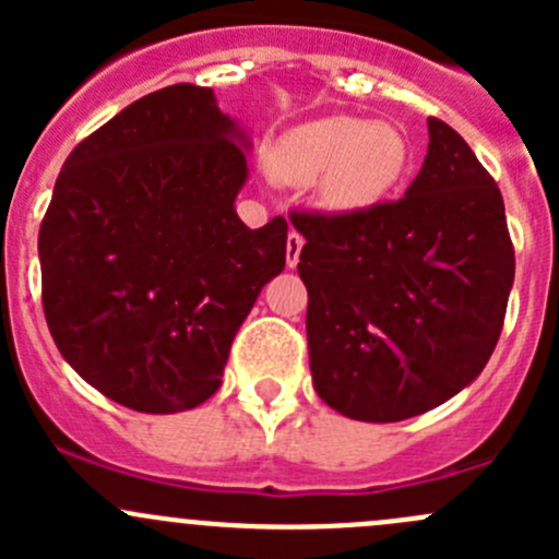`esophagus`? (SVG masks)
<instances>
[{
	"label": "esophagus",
	"instance_id": "esophagus-1",
	"mask_svg": "<svg viewBox=\"0 0 559 559\" xmlns=\"http://www.w3.org/2000/svg\"><path fill=\"white\" fill-rule=\"evenodd\" d=\"M302 235L295 233V229H289V235H286V264L289 267H297V262H300V251H302Z\"/></svg>",
	"mask_w": 559,
	"mask_h": 559
}]
</instances>
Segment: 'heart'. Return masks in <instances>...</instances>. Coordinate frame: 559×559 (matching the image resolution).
<instances>
[{
	"label": "heart",
	"instance_id": "obj_1",
	"mask_svg": "<svg viewBox=\"0 0 559 559\" xmlns=\"http://www.w3.org/2000/svg\"><path fill=\"white\" fill-rule=\"evenodd\" d=\"M411 170L403 129L386 121L332 116L292 129L270 151L278 180L311 186L330 211L357 213L384 202Z\"/></svg>",
	"mask_w": 559,
	"mask_h": 559
}]
</instances>
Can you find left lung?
<instances>
[{
  "label": "left lung",
  "instance_id": "left-lung-1",
  "mask_svg": "<svg viewBox=\"0 0 559 559\" xmlns=\"http://www.w3.org/2000/svg\"><path fill=\"white\" fill-rule=\"evenodd\" d=\"M425 165L405 197L368 211H292L306 238L313 386L337 414L403 421L484 370L503 330L514 243L503 197L471 145L427 118Z\"/></svg>",
  "mask_w": 559,
  "mask_h": 559
}]
</instances>
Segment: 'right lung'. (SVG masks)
Segmentation results:
<instances>
[{
	"instance_id": "right-lung-1",
	"label": "right lung",
	"mask_w": 559,
	"mask_h": 559,
	"mask_svg": "<svg viewBox=\"0 0 559 559\" xmlns=\"http://www.w3.org/2000/svg\"><path fill=\"white\" fill-rule=\"evenodd\" d=\"M238 138L211 88L175 83L81 140L56 178L37 243L45 321L78 376L132 411L205 403L286 264V218L248 229L235 213Z\"/></svg>"
}]
</instances>
